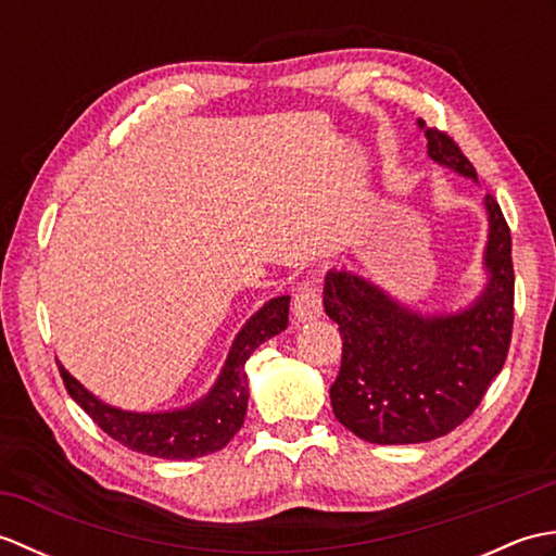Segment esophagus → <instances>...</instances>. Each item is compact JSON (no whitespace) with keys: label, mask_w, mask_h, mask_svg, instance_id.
I'll list each match as a JSON object with an SVG mask.
<instances>
[{"label":"esophagus","mask_w":556,"mask_h":556,"mask_svg":"<svg viewBox=\"0 0 556 556\" xmlns=\"http://www.w3.org/2000/svg\"><path fill=\"white\" fill-rule=\"evenodd\" d=\"M323 315V299L320 289L311 281H301V285L293 289V305H291V317L296 325L311 323L315 317Z\"/></svg>","instance_id":"esophagus-1"}]
</instances>
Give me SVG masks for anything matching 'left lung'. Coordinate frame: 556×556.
Listing matches in <instances>:
<instances>
[{"instance_id": "1", "label": "left lung", "mask_w": 556, "mask_h": 556, "mask_svg": "<svg viewBox=\"0 0 556 556\" xmlns=\"http://www.w3.org/2000/svg\"><path fill=\"white\" fill-rule=\"evenodd\" d=\"M418 126L428 155L478 181L473 164L446 134ZM488 285L458 313L422 315L370 279L346 269L325 277V313L339 325L341 368L329 399L337 420L372 444L430 442L458 428L504 368L514 329L511 231L485 195Z\"/></svg>"}]
</instances>
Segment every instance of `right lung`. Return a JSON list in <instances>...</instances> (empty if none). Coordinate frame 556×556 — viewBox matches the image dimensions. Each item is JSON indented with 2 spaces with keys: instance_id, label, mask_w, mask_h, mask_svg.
Here are the masks:
<instances>
[{
  "instance_id": "right-lung-1",
  "label": "right lung",
  "mask_w": 556,
  "mask_h": 556,
  "mask_svg": "<svg viewBox=\"0 0 556 556\" xmlns=\"http://www.w3.org/2000/svg\"><path fill=\"white\" fill-rule=\"evenodd\" d=\"M289 325V296L267 301L251 320L243 325L233 339L227 363L210 389L195 404L176 410L138 413L122 410L104 404L90 394L62 363L56 361L59 372L71 399L108 432L112 440L134 448L138 454L188 460L227 446L231 437L241 430L248 408V377L245 361L251 353Z\"/></svg>"
}]
</instances>
